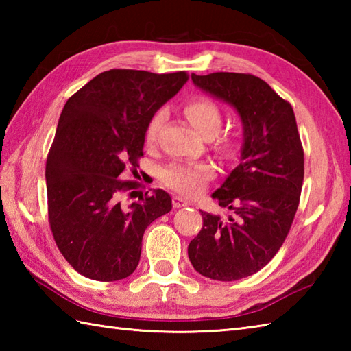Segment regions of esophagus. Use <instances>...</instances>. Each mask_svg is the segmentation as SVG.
I'll return each mask as SVG.
<instances>
[{
	"label": "esophagus",
	"instance_id": "34e87169",
	"mask_svg": "<svg viewBox=\"0 0 351 351\" xmlns=\"http://www.w3.org/2000/svg\"><path fill=\"white\" fill-rule=\"evenodd\" d=\"M171 204H173L175 208H182V206L190 205L189 200L181 197V196H173V197H171Z\"/></svg>",
	"mask_w": 351,
	"mask_h": 351
}]
</instances>
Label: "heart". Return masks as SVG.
Here are the masks:
<instances>
[{
    "mask_svg": "<svg viewBox=\"0 0 351 351\" xmlns=\"http://www.w3.org/2000/svg\"><path fill=\"white\" fill-rule=\"evenodd\" d=\"M184 114L204 137H213L223 123L221 107L211 98H206V96H196V98L190 99L184 106ZM164 121H166V111L158 110L151 117V121L147 122L145 130V145L147 147H154L156 145L158 132ZM219 146L225 154H230L234 149V138L230 136H221ZM213 176L214 169L210 164L173 161L161 169L160 180L167 189L191 196L202 191L205 184Z\"/></svg>",
    "mask_w": 351,
    "mask_h": 351,
    "instance_id": "heart-1",
    "label": "heart"
}]
</instances>
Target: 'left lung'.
I'll list each match as a JSON object with an SVG mask.
<instances>
[{
	"mask_svg": "<svg viewBox=\"0 0 351 351\" xmlns=\"http://www.w3.org/2000/svg\"><path fill=\"white\" fill-rule=\"evenodd\" d=\"M193 83L237 108L244 125L241 162L214 193L237 217L200 211L204 226L189 244L195 270L214 280H238L274 258L300 202L304 152L293 107L252 73L191 75Z\"/></svg>",
	"mask_w": 351,
	"mask_h": 351,
	"instance_id": "obj_1",
	"label": "left lung"
}]
</instances>
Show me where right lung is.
Instances as JSON below:
<instances>
[{"label": "right lung", "instance_id": "right-lung-1", "mask_svg": "<svg viewBox=\"0 0 351 351\" xmlns=\"http://www.w3.org/2000/svg\"><path fill=\"white\" fill-rule=\"evenodd\" d=\"M189 80L185 71L110 69L73 93L47 158L49 228L58 250L88 279L121 280L136 270L145 229L171 210L166 191L122 180L137 173L147 122Z\"/></svg>", "mask_w": 351, "mask_h": 351}]
</instances>
